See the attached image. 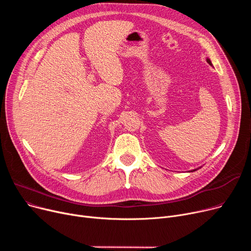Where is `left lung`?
Wrapping results in <instances>:
<instances>
[{
  "label": "left lung",
  "instance_id": "obj_1",
  "mask_svg": "<svg viewBox=\"0 0 251 251\" xmlns=\"http://www.w3.org/2000/svg\"><path fill=\"white\" fill-rule=\"evenodd\" d=\"M207 63H208L209 65H212V62H210V60H209V59H207Z\"/></svg>",
  "mask_w": 251,
  "mask_h": 251
}]
</instances>
